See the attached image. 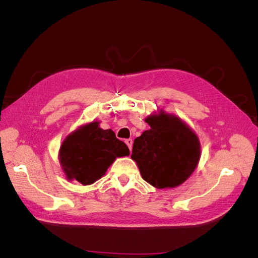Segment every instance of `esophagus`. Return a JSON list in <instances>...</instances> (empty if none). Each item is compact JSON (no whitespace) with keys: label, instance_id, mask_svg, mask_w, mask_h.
<instances>
[{"label":"esophagus","instance_id":"34e87169","mask_svg":"<svg viewBox=\"0 0 258 258\" xmlns=\"http://www.w3.org/2000/svg\"><path fill=\"white\" fill-rule=\"evenodd\" d=\"M124 142H126L127 146L129 147V150L131 151V148H132V143H134V141H132V139H127L126 141H124Z\"/></svg>","mask_w":258,"mask_h":258}]
</instances>
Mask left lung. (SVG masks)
<instances>
[{
  "instance_id": "left-lung-1",
  "label": "left lung",
  "mask_w": 258,
  "mask_h": 258,
  "mask_svg": "<svg viewBox=\"0 0 258 258\" xmlns=\"http://www.w3.org/2000/svg\"><path fill=\"white\" fill-rule=\"evenodd\" d=\"M145 121L151 128L135 140L131 154L142 178L159 189L183 184L200 160L197 135L177 116L162 110Z\"/></svg>"
}]
</instances>
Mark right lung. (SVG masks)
<instances>
[{
  "mask_svg": "<svg viewBox=\"0 0 258 258\" xmlns=\"http://www.w3.org/2000/svg\"><path fill=\"white\" fill-rule=\"evenodd\" d=\"M91 121L77 128L62 142L59 161L69 181L90 185L102 177L116 158L129 156V148L111 129Z\"/></svg>",
  "mask_w": 258,
  "mask_h": 258,
  "instance_id": "add662e5",
  "label": "right lung"
}]
</instances>
